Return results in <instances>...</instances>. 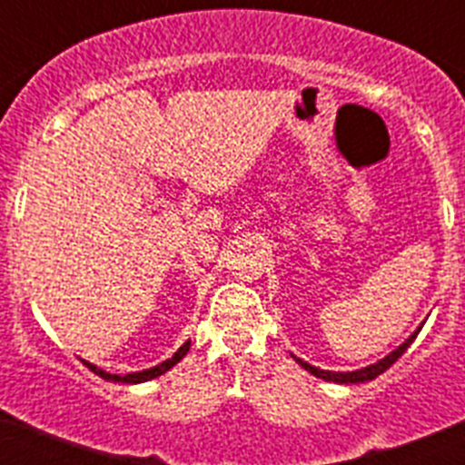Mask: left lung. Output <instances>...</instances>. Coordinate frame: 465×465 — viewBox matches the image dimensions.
<instances>
[{"label": "left lung", "mask_w": 465, "mask_h": 465, "mask_svg": "<svg viewBox=\"0 0 465 465\" xmlns=\"http://www.w3.org/2000/svg\"><path fill=\"white\" fill-rule=\"evenodd\" d=\"M419 331H421V326H419L417 331H414L412 335H410V338L405 340V342H402L401 347L396 349V351H391V354H389V356H384V359H381V361H377V363L368 365V368H361V371H351V372H331V371H322V368H314V365L305 363V361L298 359V356H293V359H295V363L302 365V368H305L307 372H312V375H316V377H319V380L335 381V384H361V381H371V380H375L377 375H381V372H384V371H389V368H391V365L396 363V361L401 359L402 354H405V349H408L410 344L414 342V338H417V332H419Z\"/></svg>", "instance_id": "8db88e82"}]
</instances>
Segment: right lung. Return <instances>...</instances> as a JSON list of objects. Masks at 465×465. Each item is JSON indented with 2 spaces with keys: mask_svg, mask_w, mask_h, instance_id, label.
I'll list each match as a JSON object with an SVG mask.
<instances>
[{
  "mask_svg": "<svg viewBox=\"0 0 465 465\" xmlns=\"http://www.w3.org/2000/svg\"><path fill=\"white\" fill-rule=\"evenodd\" d=\"M188 347H191V342H186V344H183V347H179V351H176V354L172 356V359L163 361V363L155 365V368H149V371H142V372H130V375H111V372H104V371H102V368H97V365L88 363V361H84V363L88 365V368L94 372V375H100L102 380L123 381V384H139V381H149V380H155V377H160V375H165V372L170 371L172 365H176V363H179V361L183 359V356H186Z\"/></svg>",
  "mask_w": 465,
  "mask_h": 465,
  "instance_id": "obj_1",
  "label": "right lung"
}]
</instances>
